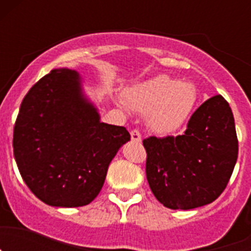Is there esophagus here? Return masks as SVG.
Instances as JSON below:
<instances>
[{
	"mask_svg": "<svg viewBox=\"0 0 251 251\" xmlns=\"http://www.w3.org/2000/svg\"><path fill=\"white\" fill-rule=\"evenodd\" d=\"M130 138H132V141L134 142H141L142 136H141V133H139V130L133 129L132 132H130Z\"/></svg>",
	"mask_w": 251,
	"mask_h": 251,
	"instance_id": "1",
	"label": "esophagus"
}]
</instances>
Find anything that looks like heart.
<instances>
[{"instance_id": "heart-1", "label": "heart", "mask_w": 251, "mask_h": 251, "mask_svg": "<svg viewBox=\"0 0 251 251\" xmlns=\"http://www.w3.org/2000/svg\"><path fill=\"white\" fill-rule=\"evenodd\" d=\"M200 100L196 85L168 75H158L141 81L124 93L130 109L146 113L151 130L167 134L178 129L194 113Z\"/></svg>"}]
</instances>
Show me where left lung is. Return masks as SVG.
<instances>
[{
	"label": "left lung",
	"mask_w": 251,
	"mask_h": 251,
	"mask_svg": "<svg viewBox=\"0 0 251 251\" xmlns=\"http://www.w3.org/2000/svg\"><path fill=\"white\" fill-rule=\"evenodd\" d=\"M153 195L172 210H191L223 194L238 159L239 142L229 103L215 95L201 104L179 136L143 139Z\"/></svg>",
	"instance_id": "obj_1"
}]
</instances>
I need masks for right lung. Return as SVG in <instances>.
<instances>
[{
    "mask_svg": "<svg viewBox=\"0 0 251 251\" xmlns=\"http://www.w3.org/2000/svg\"><path fill=\"white\" fill-rule=\"evenodd\" d=\"M129 139L124 127L99 121L83 97L76 72L55 69L22 100L13 154L22 179L39 200L79 207L98 196L110 161Z\"/></svg>",
    "mask_w": 251,
    "mask_h": 251,
    "instance_id": "right-lung-1",
    "label": "right lung"
}]
</instances>
